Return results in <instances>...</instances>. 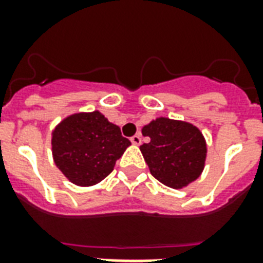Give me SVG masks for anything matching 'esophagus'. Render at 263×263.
Masks as SVG:
<instances>
[{
	"label": "esophagus",
	"instance_id": "34e87169",
	"mask_svg": "<svg viewBox=\"0 0 263 263\" xmlns=\"http://www.w3.org/2000/svg\"><path fill=\"white\" fill-rule=\"evenodd\" d=\"M131 142H132V144H136V146H139V144L142 143V136H140L139 134H136V135H134L131 138Z\"/></svg>",
	"mask_w": 263,
	"mask_h": 263
}]
</instances>
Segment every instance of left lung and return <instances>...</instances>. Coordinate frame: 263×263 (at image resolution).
Here are the masks:
<instances>
[{
    "label": "left lung",
    "instance_id": "8db88e82",
    "mask_svg": "<svg viewBox=\"0 0 263 263\" xmlns=\"http://www.w3.org/2000/svg\"><path fill=\"white\" fill-rule=\"evenodd\" d=\"M148 142L140 146L150 173L172 188H183L200 176L206 160V142L196 127L161 117L144 125Z\"/></svg>",
    "mask_w": 263,
    "mask_h": 263
}]
</instances>
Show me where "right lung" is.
I'll return each mask as SVG.
<instances>
[{
    "label": "right lung",
    "instance_id": "right-lung-1",
    "mask_svg": "<svg viewBox=\"0 0 263 263\" xmlns=\"http://www.w3.org/2000/svg\"><path fill=\"white\" fill-rule=\"evenodd\" d=\"M129 144L120 128L99 111L69 116L54 128L51 138L57 168L82 187L105 179Z\"/></svg>",
    "mask_w": 263,
    "mask_h": 263
}]
</instances>
